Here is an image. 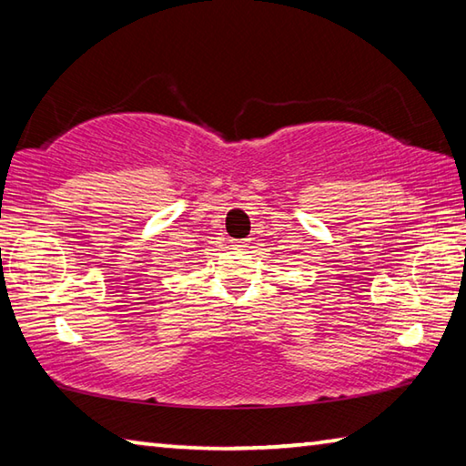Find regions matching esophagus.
<instances>
[{
	"mask_svg": "<svg viewBox=\"0 0 466 466\" xmlns=\"http://www.w3.org/2000/svg\"><path fill=\"white\" fill-rule=\"evenodd\" d=\"M234 248H236V250H244V248H247V242H242V240H238V242H236V244H234Z\"/></svg>",
	"mask_w": 466,
	"mask_h": 466,
	"instance_id": "obj_1",
	"label": "esophagus"
}]
</instances>
